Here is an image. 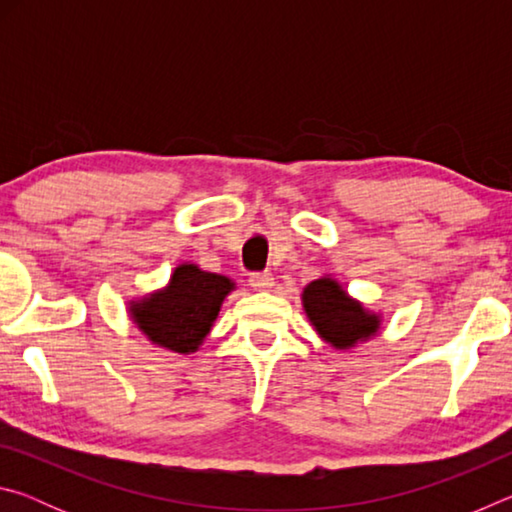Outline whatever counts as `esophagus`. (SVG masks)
I'll return each mask as SVG.
<instances>
[{"label": "esophagus", "instance_id": "1", "mask_svg": "<svg viewBox=\"0 0 512 512\" xmlns=\"http://www.w3.org/2000/svg\"><path fill=\"white\" fill-rule=\"evenodd\" d=\"M248 282H250V287L257 291H268L273 287V275L271 273H253Z\"/></svg>", "mask_w": 512, "mask_h": 512}]
</instances>
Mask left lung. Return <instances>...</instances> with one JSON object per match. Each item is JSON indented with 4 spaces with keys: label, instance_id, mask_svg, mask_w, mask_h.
<instances>
[{
    "label": "left lung",
    "instance_id": "left-lung-1",
    "mask_svg": "<svg viewBox=\"0 0 512 512\" xmlns=\"http://www.w3.org/2000/svg\"><path fill=\"white\" fill-rule=\"evenodd\" d=\"M302 309L320 339L334 350H350L372 339L381 327V314L363 307L332 275H323L302 289Z\"/></svg>",
    "mask_w": 512,
    "mask_h": 512
}]
</instances>
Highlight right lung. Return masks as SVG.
Masks as SVG:
<instances>
[{
	"label": "right lung",
	"mask_w": 512,
	"mask_h": 512,
	"mask_svg": "<svg viewBox=\"0 0 512 512\" xmlns=\"http://www.w3.org/2000/svg\"><path fill=\"white\" fill-rule=\"evenodd\" d=\"M235 289L230 277L185 262L173 268L167 287L128 302V316L155 348L189 354L201 348Z\"/></svg>",
	"instance_id": "add662e5"
}]
</instances>
